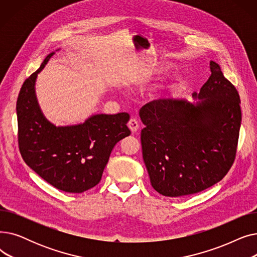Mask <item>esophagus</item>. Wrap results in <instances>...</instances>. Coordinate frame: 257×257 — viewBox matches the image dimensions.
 Listing matches in <instances>:
<instances>
[{
  "label": "esophagus",
  "mask_w": 257,
  "mask_h": 257,
  "mask_svg": "<svg viewBox=\"0 0 257 257\" xmlns=\"http://www.w3.org/2000/svg\"><path fill=\"white\" fill-rule=\"evenodd\" d=\"M139 127H140V124L136 118H131L128 121V128L131 130L132 133H136L139 130Z\"/></svg>",
  "instance_id": "1"
}]
</instances>
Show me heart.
<instances>
[{
    "instance_id": "obj_1",
    "label": "heart",
    "mask_w": 257,
    "mask_h": 257,
    "mask_svg": "<svg viewBox=\"0 0 257 257\" xmlns=\"http://www.w3.org/2000/svg\"><path fill=\"white\" fill-rule=\"evenodd\" d=\"M165 71H166V67L165 66H163V65H160V66H158V69H156L155 71H154V73L156 74V75H158V76H160V75H163L164 73H165ZM181 79H179V78H177L176 80H175V83L173 84V87H176L177 85H179L180 83H181Z\"/></svg>"
}]
</instances>
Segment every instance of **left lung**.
I'll use <instances>...</instances> for the list:
<instances>
[{
	"label": "left lung",
	"mask_w": 257,
	"mask_h": 257,
	"mask_svg": "<svg viewBox=\"0 0 257 257\" xmlns=\"http://www.w3.org/2000/svg\"><path fill=\"white\" fill-rule=\"evenodd\" d=\"M194 92L191 103L163 98L140 110L143 158L151 185L167 197L206 190L230 170L236 154L241 121L240 100L218 63Z\"/></svg>",
	"instance_id": "left-lung-1"
}]
</instances>
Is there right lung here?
Listing matches in <instances>:
<instances>
[{"instance_id":"add662e5","label":"right lung","mask_w":257,"mask_h":257,"mask_svg":"<svg viewBox=\"0 0 257 257\" xmlns=\"http://www.w3.org/2000/svg\"><path fill=\"white\" fill-rule=\"evenodd\" d=\"M54 52L20 90L17 101L19 148L25 163L48 183L66 193L96 186L113 147L130 136L129 114H94L84 123L56 127L40 110L35 81Z\"/></svg>"}]
</instances>
